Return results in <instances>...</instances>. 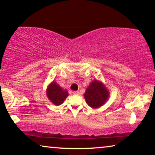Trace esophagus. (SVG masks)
Returning <instances> with one entry per match:
<instances>
[{
	"mask_svg": "<svg viewBox=\"0 0 155 155\" xmlns=\"http://www.w3.org/2000/svg\"><path fill=\"white\" fill-rule=\"evenodd\" d=\"M73 94H77V95H79L80 94V92L78 91H73Z\"/></svg>",
	"mask_w": 155,
	"mask_h": 155,
	"instance_id": "esophagus-1",
	"label": "esophagus"
}]
</instances>
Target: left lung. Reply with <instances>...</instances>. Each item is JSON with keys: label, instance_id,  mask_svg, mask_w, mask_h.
Returning <instances> with one entry per match:
<instances>
[{"label": "left lung", "instance_id": "1", "mask_svg": "<svg viewBox=\"0 0 155 155\" xmlns=\"http://www.w3.org/2000/svg\"><path fill=\"white\" fill-rule=\"evenodd\" d=\"M109 91L106 85L101 81L94 80L86 89L84 93L86 103L93 109L103 106L109 98Z\"/></svg>", "mask_w": 155, "mask_h": 155}]
</instances>
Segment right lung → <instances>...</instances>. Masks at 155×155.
Masks as SVG:
<instances>
[{
    "label": "right lung",
    "mask_w": 155,
    "mask_h": 155,
    "mask_svg": "<svg viewBox=\"0 0 155 155\" xmlns=\"http://www.w3.org/2000/svg\"><path fill=\"white\" fill-rule=\"evenodd\" d=\"M46 93L49 101L56 106L61 105L68 96V91L54 81L47 86Z\"/></svg>",
    "instance_id": "obj_1"
}]
</instances>
